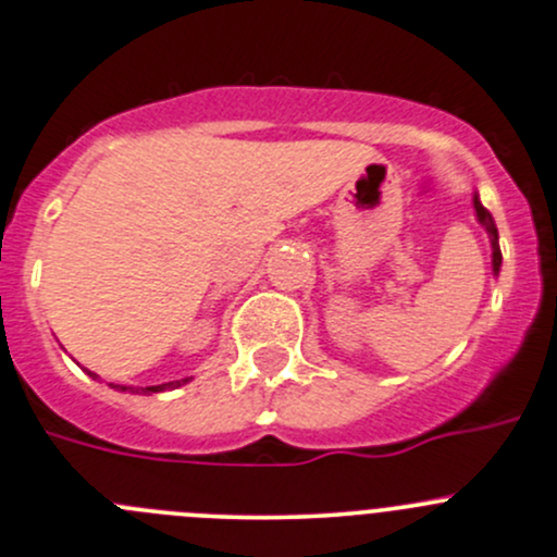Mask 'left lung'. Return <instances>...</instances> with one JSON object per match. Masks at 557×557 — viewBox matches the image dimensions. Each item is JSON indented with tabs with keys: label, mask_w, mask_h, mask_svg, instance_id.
Listing matches in <instances>:
<instances>
[{
	"label": "left lung",
	"mask_w": 557,
	"mask_h": 557,
	"mask_svg": "<svg viewBox=\"0 0 557 557\" xmlns=\"http://www.w3.org/2000/svg\"><path fill=\"white\" fill-rule=\"evenodd\" d=\"M472 205H475V214L478 220H481L483 228L488 231V238H492V252H494V273H499V265H502V252H499V233H496V225H494V218L488 214V209L478 201V196L472 199Z\"/></svg>",
	"instance_id": "8db88e82"
}]
</instances>
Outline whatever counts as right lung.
Here are the masks:
<instances>
[{
  "label": "right lung",
  "instance_id": "obj_1",
  "mask_svg": "<svg viewBox=\"0 0 557 557\" xmlns=\"http://www.w3.org/2000/svg\"><path fill=\"white\" fill-rule=\"evenodd\" d=\"M89 374H92V372H89ZM95 376V374H92ZM185 382V380H183ZM177 385H181V382H164V385H151V387H137V391H135V387H124V385H113V387H116V391H133V393H161V391H172V387H177Z\"/></svg>",
  "mask_w": 557,
  "mask_h": 557
}]
</instances>
